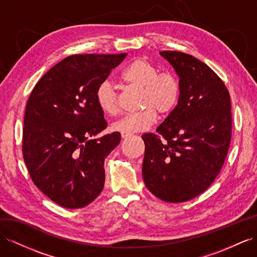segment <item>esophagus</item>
I'll return each mask as SVG.
<instances>
[{
    "label": "esophagus",
    "mask_w": 257,
    "mask_h": 257,
    "mask_svg": "<svg viewBox=\"0 0 257 257\" xmlns=\"http://www.w3.org/2000/svg\"><path fill=\"white\" fill-rule=\"evenodd\" d=\"M130 136H133L131 133H121V138H128Z\"/></svg>",
    "instance_id": "34e87169"
}]
</instances>
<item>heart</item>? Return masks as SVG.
Instances as JSON below:
<instances>
[{"mask_svg":"<svg viewBox=\"0 0 257 257\" xmlns=\"http://www.w3.org/2000/svg\"><path fill=\"white\" fill-rule=\"evenodd\" d=\"M124 82L142 88L141 105L144 109L122 116L113 124L121 133H136L150 128L157 114L166 116L176 108L180 98V83L173 74L163 72L146 58H137L122 71ZM96 102L104 114L114 116L119 110L117 92L113 83L103 81L96 90Z\"/></svg>","mask_w":257,"mask_h":257,"instance_id":"obj_1","label":"heart"}]
</instances>
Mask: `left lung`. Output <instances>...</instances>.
<instances>
[{"mask_svg":"<svg viewBox=\"0 0 257 257\" xmlns=\"http://www.w3.org/2000/svg\"><path fill=\"white\" fill-rule=\"evenodd\" d=\"M160 54L179 77L180 98L157 134L142 136V176L159 199L180 203L200 195L218 176L231 140V102L206 64L182 52Z\"/></svg>","mask_w":257,"mask_h":257,"instance_id":"1","label":"left lung"}]
</instances>
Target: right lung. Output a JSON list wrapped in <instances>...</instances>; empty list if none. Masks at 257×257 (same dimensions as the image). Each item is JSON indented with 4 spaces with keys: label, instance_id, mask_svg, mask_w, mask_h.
<instances>
[{
    "label": "right lung",
    "instance_id": "1",
    "mask_svg": "<svg viewBox=\"0 0 257 257\" xmlns=\"http://www.w3.org/2000/svg\"><path fill=\"white\" fill-rule=\"evenodd\" d=\"M122 54H76L53 66L26 105L23 155L35 185L58 205L81 208L105 182L104 161L120 134L94 137L107 127L96 90Z\"/></svg>",
    "mask_w": 257,
    "mask_h": 257
}]
</instances>
